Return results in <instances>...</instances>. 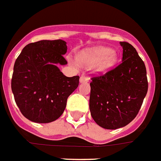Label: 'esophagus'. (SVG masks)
I'll return each instance as SVG.
<instances>
[{"label": "esophagus", "mask_w": 161, "mask_h": 161, "mask_svg": "<svg viewBox=\"0 0 161 161\" xmlns=\"http://www.w3.org/2000/svg\"><path fill=\"white\" fill-rule=\"evenodd\" d=\"M89 80H90V78L86 76V75H83L80 78V83H87V82H89Z\"/></svg>", "instance_id": "obj_1"}]
</instances>
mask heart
I'll use <instances>...</instances> for the list:
<instances>
[{"label": "heart", "instance_id": "heart-1", "mask_svg": "<svg viewBox=\"0 0 161 161\" xmlns=\"http://www.w3.org/2000/svg\"><path fill=\"white\" fill-rule=\"evenodd\" d=\"M76 58L80 64L86 67H94V70L98 73H106L115 67L117 63L118 54L110 48L96 46L80 51ZM68 61L74 64L71 58H68Z\"/></svg>", "mask_w": 161, "mask_h": 161}]
</instances>
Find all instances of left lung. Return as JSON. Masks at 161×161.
<instances>
[{
  "mask_svg": "<svg viewBox=\"0 0 161 161\" xmlns=\"http://www.w3.org/2000/svg\"><path fill=\"white\" fill-rule=\"evenodd\" d=\"M122 63L105 75L92 78L90 110L97 125L107 130L125 127L139 112L147 93V70L135 48L120 42Z\"/></svg>",
  "mask_w": 161,
  "mask_h": 161,
  "instance_id": "left-lung-1",
  "label": "left lung"
}]
</instances>
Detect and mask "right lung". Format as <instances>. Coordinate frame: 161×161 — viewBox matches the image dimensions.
Returning a JSON list of instances; mask_svg holds the SVG:
<instances>
[{
  "label": "right lung",
  "mask_w": 161,
  "mask_h": 161,
  "mask_svg": "<svg viewBox=\"0 0 161 161\" xmlns=\"http://www.w3.org/2000/svg\"><path fill=\"white\" fill-rule=\"evenodd\" d=\"M67 42L63 40L36 41L23 48L15 61L11 89L15 103L27 119L50 123L64 113L67 97L79 86L78 75L67 77L60 71Z\"/></svg>",
  "instance_id": "add662e5"
}]
</instances>
